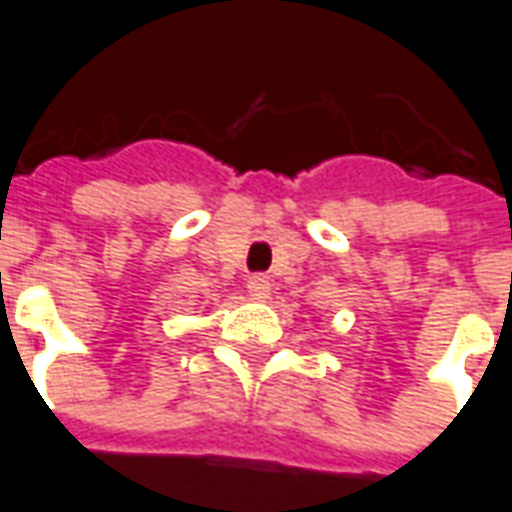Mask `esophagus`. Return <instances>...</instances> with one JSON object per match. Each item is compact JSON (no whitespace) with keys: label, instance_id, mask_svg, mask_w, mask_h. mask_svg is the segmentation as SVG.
<instances>
[{"label":"esophagus","instance_id":"esophagus-1","mask_svg":"<svg viewBox=\"0 0 512 512\" xmlns=\"http://www.w3.org/2000/svg\"><path fill=\"white\" fill-rule=\"evenodd\" d=\"M248 295L250 297H256V300H264V297L270 295V278L262 273H256V275H250L248 278Z\"/></svg>","mask_w":512,"mask_h":512}]
</instances>
